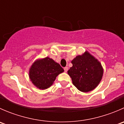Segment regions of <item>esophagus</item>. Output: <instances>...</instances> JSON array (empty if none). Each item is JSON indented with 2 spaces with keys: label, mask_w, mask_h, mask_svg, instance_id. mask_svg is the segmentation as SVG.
<instances>
[{
  "label": "esophagus",
  "mask_w": 124,
  "mask_h": 124,
  "mask_svg": "<svg viewBox=\"0 0 124 124\" xmlns=\"http://www.w3.org/2000/svg\"><path fill=\"white\" fill-rule=\"evenodd\" d=\"M63 69H64L65 72H67V71H68V68L67 67H65V68H63Z\"/></svg>",
  "instance_id": "34e87169"
}]
</instances>
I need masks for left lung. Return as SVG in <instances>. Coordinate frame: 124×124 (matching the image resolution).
Returning a JSON list of instances; mask_svg holds the SVG:
<instances>
[{
  "label": "left lung",
  "mask_w": 124,
  "mask_h": 124,
  "mask_svg": "<svg viewBox=\"0 0 124 124\" xmlns=\"http://www.w3.org/2000/svg\"><path fill=\"white\" fill-rule=\"evenodd\" d=\"M68 71L73 85L79 91L87 92L94 89L100 83L103 75L100 62L88 52L76 56Z\"/></svg>",
  "instance_id": "left-lung-1"
}]
</instances>
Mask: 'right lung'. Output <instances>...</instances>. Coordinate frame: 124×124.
I'll return each mask as SVG.
<instances>
[{
  "instance_id": "right-lung-1",
  "label": "right lung",
  "mask_w": 124,
  "mask_h": 124,
  "mask_svg": "<svg viewBox=\"0 0 124 124\" xmlns=\"http://www.w3.org/2000/svg\"><path fill=\"white\" fill-rule=\"evenodd\" d=\"M63 71L58 63L46 57L33 62L29 70V78L36 87L46 89L53 85L56 77Z\"/></svg>"
}]
</instances>
